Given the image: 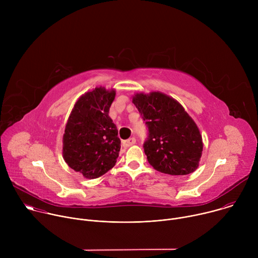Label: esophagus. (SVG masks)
Instances as JSON below:
<instances>
[{"instance_id":"esophagus-1","label":"esophagus","mask_w":258,"mask_h":258,"mask_svg":"<svg viewBox=\"0 0 258 258\" xmlns=\"http://www.w3.org/2000/svg\"><path fill=\"white\" fill-rule=\"evenodd\" d=\"M135 143H136V139L135 138H130V139L122 142V146L124 147V148H128V147L133 146Z\"/></svg>"}]
</instances>
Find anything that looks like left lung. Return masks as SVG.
Returning <instances> with one entry per match:
<instances>
[{
	"label": "left lung",
	"mask_w": 258,
	"mask_h": 258,
	"mask_svg": "<svg viewBox=\"0 0 258 258\" xmlns=\"http://www.w3.org/2000/svg\"><path fill=\"white\" fill-rule=\"evenodd\" d=\"M133 103L148 127L144 151L154 169L171 175L195 171L203 150L202 136L183 107L160 92L137 93Z\"/></svg>",
	"instance_id": "left-lung-1"
}]
</instances>
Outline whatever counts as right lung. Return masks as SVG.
Listing matches in <instances>:
<instances>
[{"instance_id":"1","label":"right lung","mask_w":258,"mask_h":258,"mask_svg":"<svg viewBox=\"0 0 258 258\" xmlns=\"http://www.w3.org/2000/svg\"><path fill=\"white\" fill-rule=\"evenodd\" d=\"M115 91L96 88L77 101L63 135V158L86 178H97L111 169L118 158V131L108 115Z\"/></svg>"}]
</instances>
